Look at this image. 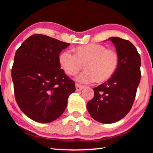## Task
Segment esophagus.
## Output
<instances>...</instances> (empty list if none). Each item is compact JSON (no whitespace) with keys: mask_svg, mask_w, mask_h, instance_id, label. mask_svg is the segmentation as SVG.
<instances>
[{"mask_svg":"<svg viewBox=\"0 0 153 153\" xmlns=\"http://www.w3.org/2000/svg\"><path fill=\"white\" fill-rule=\"evenodd\" d=\"M83 88H84V86H82V85H79L77 84H76V90L77 92H79V91H80V90H82L83 89Z\"/></svg>","mask_w":153,"mask_h":153,"instance_id":"esophagus-1","label":"esophagus"}]
</instances>
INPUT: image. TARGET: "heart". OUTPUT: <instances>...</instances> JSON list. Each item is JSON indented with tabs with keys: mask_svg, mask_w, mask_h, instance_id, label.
<instances>
[{
	"mask_svg": "<svg viewBox=\"0 0 153 153\" xmlns=\"http://www.w3.org/2000/svg\"><path fill=\"white\" fill-rule=\"evenodd\" d=\"M75 55L64 51L59 56V63L65 73L75 76L84 65L86 71L79 74L76 80L80 83L96 81L100 84L113 76L119 65V56L113 49H107L98 44L80 45L74 48Z\"/></svg>",
	"mask_w": 153,
	"mask_h": 153,
	"instance_id": "1",
	"label": "heart"
}]
</instances>
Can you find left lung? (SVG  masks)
Instances as JSON below:
<instances>
[{"instance_id":"obj_1","label":"left lung","mask_w":153,"mask_h":153,"mask_svg":"<svg viewBox=\"0 0 153 153\" xmlns=\"http://www.w3.org/2000/svg\"><path fill=\"white\" fill-rule=\"evenodd\" d=\"M119 56V65L113 76L94 88V96L87 103L91 117L102 123L117 122L130 111L141 78V59L129 41L111 37Z\"/></svg>"}]
</instances>
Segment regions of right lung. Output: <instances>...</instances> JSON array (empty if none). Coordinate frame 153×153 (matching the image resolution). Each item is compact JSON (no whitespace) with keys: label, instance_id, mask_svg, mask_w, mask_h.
<instances>
[{"label":"right lung","instance_id":"1","mask_svg":"<svg viewBox=\"0 0 153 153\" xmlns=\"http://www.w3.org/2000/svg\"><path fill=\"white\" fill-rule=\"evenodd\" d=\"M69 46L55 38L33 34L15 55L11 70L15 97L20 109L40 123L55 121L63 114L75 82L59 63L62 50Z\"/></svg>","mask_w":153,"mask_h":153}]
</instances>
